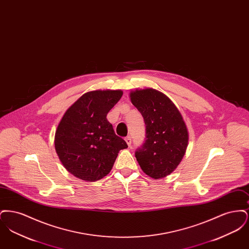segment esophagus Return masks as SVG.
Wrapping results in <instances>:
<instances>
[{
  "mask_svg": "<svg viewBox=\"0 0 249 249\" xmlns=\"http://www.w3.org/2000/svg\"><path fill=\"white\" fill-rule=\"evenodd\" d=\"M125 141L127 142V144L130 146V144H131V137L130 136H127L126 138H125Z\"/></svg>",
  "mask_w": 249,
  "mask_h": 249,
  "instance_id": "esophagus-1",
  "label": "esophagus"
}]
</instances>
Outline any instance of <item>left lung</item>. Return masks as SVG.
<instances>
[{
  "mask_svg": "<svg viewBox=\"0 0 249 249\" xmlns=\"http://www.w3.org/2000/svg\"><path fill=\"white\" fill-rule=\"evenodd\" d=\"M130 97L145 123V141L135 151L136 160L148 177L165 178L186 153L189 132L185 121L175 104L156 89H136Z\"/></svg>",
  "mask_w": 249,
  "mask_h": 249,
  "instance_id": "obj_1",
  "label": "left lung"
}]
</instances>
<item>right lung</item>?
I'll use <instances>...</instances> for the list:
<instances>
[{
  "instance_id": "add662e5",
  "label": "right lung",
  "mask_w": 249,
  "mask_h": 249,
  "mask_svg": "<svg viewBox=\"0 0 249 249\" xmlns=\"http://www.w3.org/2000/svg\"><path fill=\"white\" fill-rule=\"evenodd\" d=\"M122 94L119 89L87 92L63 115L55 133V149L75 178L89 182L105 178L119 150L128 147L107 119Z\"/></svg>"
}]
</instances>
